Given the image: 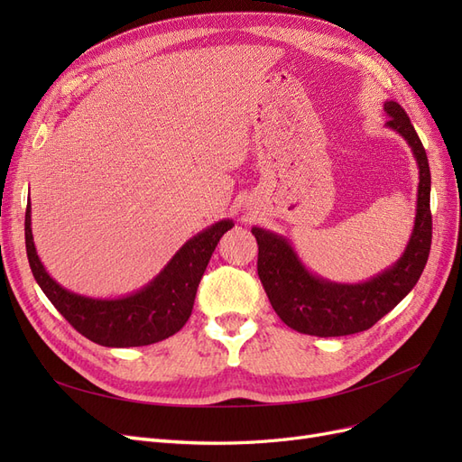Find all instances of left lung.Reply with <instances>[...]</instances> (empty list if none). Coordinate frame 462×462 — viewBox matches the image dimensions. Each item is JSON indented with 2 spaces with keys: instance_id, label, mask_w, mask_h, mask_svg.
Instances as JSON below:
<instances>
[{
  "instance_id": "8db88e82",
  "label": "left lung",
  "mask_w": 462,
  "mask_h": 462,
  "mask_svg": "<svg viewBox=\"0 0 462 462\" xmlns=\"http://www.w3.org/2000/svg\"><path fill=\"white\" fill-rule=\"evenodd\" d=\"M383 109L389 116L387 127L411 146L420 177L411 239L391 268L362 283H335L306 268L285 236L253 227L258 241V275L265 295L277 316L299 333L341 337L370 329L409 295L426 268L431 246L428 156L407 111L397 102H385Z\"/></svg>"
}]
</instances>
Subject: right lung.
Masks as SVG:
<instances>
[{
  "label": "right lung",
  "mask_w": 462,
  "mask_h": 462,
  "mask_svg": "<svg viewBox=\"0 0 462 462\" xmlns=\"http://www.w3.org/2000/svg\"><path fill=\"white\" fill-rule=\"evenodd\" d=\"M31 199L24 216L26 256L40 289L87 339L102 346H143L171 337L190 318L206 265L233 219H221L180 246L148 285L127 297L92 299L67 291L40 262L31 229Z\"/></svg>",
  "instance_id": "add662e5"
}]
</instances>
